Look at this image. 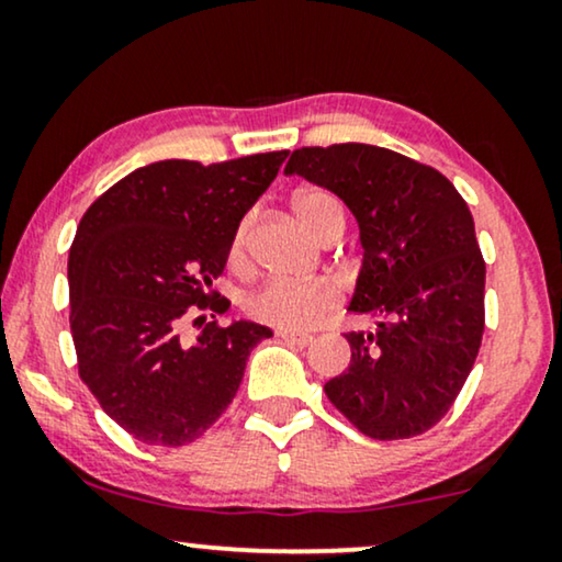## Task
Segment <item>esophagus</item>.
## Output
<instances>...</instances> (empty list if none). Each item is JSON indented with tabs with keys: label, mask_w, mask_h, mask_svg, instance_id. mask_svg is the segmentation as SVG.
<instances>
[{
	"label": "esophagus",
	"mask_w": 562,
	"mask_h": 562,
	"mask_svg": "<svg viewBox=\"0 0 562 562\" xmlns=\"http://www.w3.org/2000/svg\"><path fill=\"white\" fill-rule=\"evenodd\" d=\"M276 335H279L281 340L291 342V345H299V348H306V345H312V340H314L312 335H302V333H286V329H279V333H276Z\"/></svg>",
	"instance_id": "34e87169"
}]
</instances>
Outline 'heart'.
I'll return each mask as SVG.
<instances>
[{"label":"heart","mask_w":562,"mask_h":562,"mask_svg":"<svg viewBox=\"0 0 562 562\" xmlns=\"http://www.w3.org/2000/svg\"><path fill=\"white\" fill-rule=\"evenodd\" d=\"M294 214L319 240L345 229V206L329 191H299L294 196ZM250 233L252 214H245L229 240V266L235 271H245L250 266ZM337 304H340V289L333 281H268L245 299V312L263 325L286 333H304L319 325Z\"/></svg>","instance_id":"heart-1"}]
</instances>
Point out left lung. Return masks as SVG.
<instances>
[{"mask_svg": "<svg viewBox=\"0 0 562 562\" xmlns=\"http://www.w3.org/2000/svg\"><path fill=\"white\" fill-rule=\"evenodd\" d=\"M283 173L333 191L358 220L363 266L348 312L375 333H348L350 366L325 394L373 440L435 427L456 402L483 337L486 263L471 210L432 166L342 143L299 148Z\"/></svg>", "mask_w": 562, "mask_h": 562, "instance_id": "obj_1", "label": "left lung"}]
</instances>
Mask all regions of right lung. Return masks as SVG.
Masks as SVG:
<instances>
[{"instance_id":"1","label":"right lung","mask_w":562,"mask_h":562,"mask_svg":"<svg viewBox=\"0 0 562 562\" xmlns=\"http://www.w3.org/2000/svg\"><path fill=\"white\" fill-rule=\"evenodd\" d=\"M286 156L158 160L106 189L81 217L68 252L79 375L135 440L194 442L235 398L250 350L273 335L248 319L206 322L183 342L179 325L189 312H227V299L210 294L212 281L225 271L237 222Z\"/></svg>"}]
</instances>
